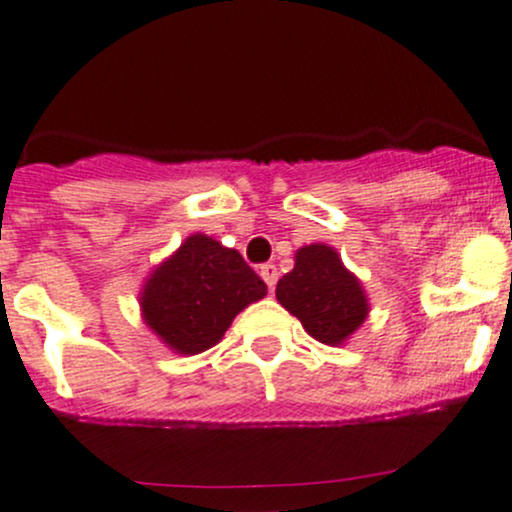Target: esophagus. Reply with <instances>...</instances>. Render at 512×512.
Segmentation results:
<instances>
[{
    "label": "esophagus",
    "mask_w": 512,
    "mask_h": 512,
    "mask_svg": "<svg viewBox=\"0 0 512 512\" xmlns=\"http://www.w3.org/2000/svg\"><path fill=\"white\" fill-rule=\"evenodd\" d=\"M261 278L266 280L268 290L276 288V280H278V268L273 266V263H266V266H261Z\"/></svg>",
    "instance_id": "1"
}]
</instances>
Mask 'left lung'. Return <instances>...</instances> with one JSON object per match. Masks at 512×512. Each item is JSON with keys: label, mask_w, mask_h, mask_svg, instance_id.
Masks as SVG:
<instances>
[{"label": "left lung", "mask_w": 512, "mask_h": 512, "mask_svg": "<svg viewBox=\"0 0 512 512\" xmlns=\"http://www.w3.org/2000/svg\"><path fill=\"white\" fill-rule=\"evenodd\" d=\"M276 298L310 337L329 346L344 344L368 315L359 278L346 271L342 258L327 244L298 249L295 268L278 280Z\"/></svg>", "instance_id": "8db88e82"}]
</instances>
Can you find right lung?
I'll return each instance as SVG.
<instances>
[{"instance_id":"1","label":"right lung","mask_w":512,"mask_h":512,"mask_svg":"<svg viewBox=\"0 0 512 512\" xmlns=\"http://www.w3.org/2000/svg\"><path fill=\"white\" fill-rule=\"evenodd\" d=\"M266 295V283L239 251L192 234L141 290V312L175 354H200L224 337L244 307Z\"/></svg>"}]
</instances>
